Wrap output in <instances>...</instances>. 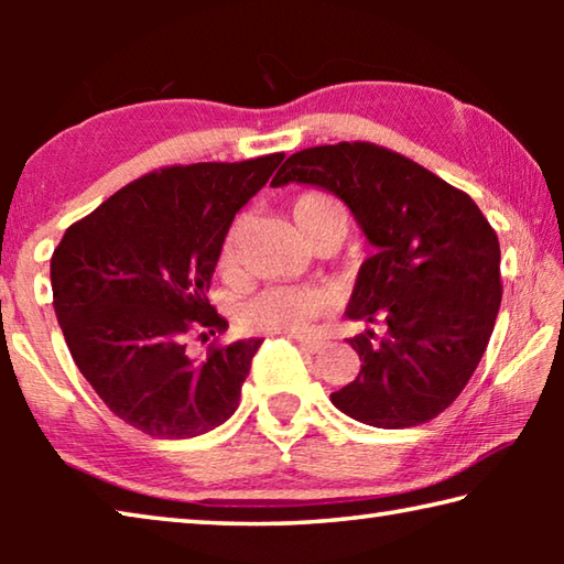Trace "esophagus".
<instances>
[{
  "instance_id": "1",
  "label": "esophagus",
  "mask_w": 564,
  "mask_h": 564,
  "mask_svg": "<svg viewBox=\"0 0 564 564\" xmlns=\"http://www.w3.org/2000/svg\"><path fill=\"white\" fill-rule=\"evenodd\" d=\"M293 338H295V343H299V346H301L303 350H308V352H318V350L323 348V340L305 338V336H293Z\"/></svg>"
}]
</instances>
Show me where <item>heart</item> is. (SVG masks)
Masks as SVG:
<instances>
[{"label": "heart", "mask_w": 564, "mask_h": 564, "mask_svg": "<svg viewBox=\"0 0 564 564\" xmlns=\"http://www.w3.org/2000/svg\"><path fill=\"white\" fill-rule=\"evenodd\" d=\"M291 218L303 238L323 231V228H340L346 231V212L330 194L323 191H303L293 198ZM234 259V234L226 238L221 251V265ZM326 305L323 293L305 285H279L269 289L241 311V323L248 330H303L311 318H316Z\"/></svg>", "instance_id": "obj_1"}]
</instances>
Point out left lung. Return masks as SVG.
Listing matches in <instances>:
<instances>
[{
    "label": "left lung",
    "mask_w": 564,
    "mask_h": 564,
    "mask_svg": "<svg viewBox=\"0 0 564 564\" xmlns=\"http://www.w3.org/2000/svg\"><path fill=\"white\" fill-rule=\"evenodd\" d=\"M285 184L330 191L373 246L346 316L383 333L348 340L360 373L330 403L388 431L441 415L475 373L500 311V243L488 218L433 171L366 141L299 151L271 181Z\"/></svg>",
    "instance_id": "left-lung-1"
}]
</instances>
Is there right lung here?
I'll list each match as a JSON object with an SVG mask.
<instances>
[{
	"label": "right lung",
	"mask_w": 564,
	"mask_h": 564,
	"mask_svg": "<svg viewBox=\"0 0 564 564\" xmlns=\"http://www.w3.org/2000/svg\"><path fill=\"white\" fill-rule=\"evenodd\" d=\"M283 154L169 166L131 181L66 228L52 293L66 346L113 415L151 437H196L238 408L261 338L188 356L191 333H224L206 293L234 216Z\"/></svg>",
	"instance_id": "1"
}]
</instances>
